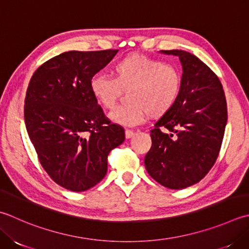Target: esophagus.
<instances>
[{"mask_svg":"<svg viewBox=\"0 0 249 249\" xmlns=\"http://www.w3.org/2000/svg\"><path fill=\"white\" fill-rule=\"evenodd\" d=\"M134 136V131L133 130H130V129H126L125 130V137L127 138V139H129V138H131Z\"/></svg>","mask_w":249,"mask_h":249,"instance_id":"34e87169","label":"esophagus"}]
</instances>
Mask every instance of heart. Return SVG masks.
Instances as JSON below:
<instances>
[{"mask_svg": "<svg viewBox=\"0 0 249 249\" xmlns=\"http://www.w3.org/2000/svg\"><path fill=\"white\" fill-rule=\"evenodd\" d=\"M112 75L97 73L90 80V91L105 109L115 106L122 90H127V104L109 114L114 123L131 126L149 113L158 118L166 113L177 100L181 75L176 67L139 53L126 56L112 67Z\"/></svg>", "mask_w": 249, "mask_h": 249, "instance_id": "obj_1", "label": "heart"}]
</instances>
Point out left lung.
Listing matches in <instances>:
<instances>
[{
    "mask_svg": "<svg viewBox=\"0 0 249 249\" xmlns=\"http://www.w3.org/2000/svg\"><path fill=\"white\" fill-rule=\"evenodd\" d=\"M160 53L179 57L181 89L150 131L152 145L144 166L160 184L180 190L201 181L215 164L227 125V101L218 76L196 56L180 50Z\"/></svg>",
    "mask_w": 249,
    "mask_h": 249,
    "instance_id": "8db88e82",
    "label": "left lung"
}]
</instances>
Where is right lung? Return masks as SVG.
<instances>
[{
  "label": "right lung",
  "mask_w": 249,
  "mask_h": 249,
  "mask_svg": "<svg viewBox=\"0 0 249 249\" xmlns=\"http://www.w3.org/2000/svg\"><path fill=\"white\" fill-rule=\"evenodd\" d=\"M118 50L70 51L44 62L29 83L24 122L43 168L59 186L86 191L108 170V155L125 140L90 91V80Z\"/></svg>",
  "instance_id": "obj_1"
}]
</instances>
